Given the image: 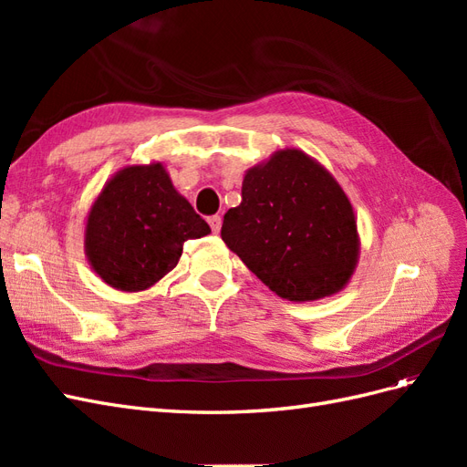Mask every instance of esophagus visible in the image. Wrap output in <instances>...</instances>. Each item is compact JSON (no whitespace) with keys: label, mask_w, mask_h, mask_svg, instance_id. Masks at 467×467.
<instances>
[{"label":"esophagus","mask_w":467,"mask_h":467,"mask_svg":"<svg viewBox=\"0 0 467 467\" xmlns=\"http://www.w3.org/2000/svg\"><path fill=\"white\" fill-rule=\"evenodd\" d=\"M208 223H210L212 232L220 234V228H222V218H220V216H210V218H208Z\"/></svg>","instance_id":"34e87169"}]
</instances>
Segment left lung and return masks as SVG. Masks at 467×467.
<instances>
[{
    "instance_id": "left-lung-1",
    "label": "left lung",
    "mask_w": 467,
    "mask_h": 467,
    "mask_svg": "<svg viewBox=\"0 0 467 467\" xmlns=\"http://www.w3.org/2000/svg\"><path fill=\"white\" fill-rule=\"evenodd\" d=\"M222 239L280 298L314 302L341 292L360 253L357 218L335 177L302 150H280L244 177L242 204Z\"/></svg>"
}]
</instances>
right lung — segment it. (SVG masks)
Wrapping results in <instances>:
<instances>
[{"label": "right lung", "instance_id": "obj_1", "mask_svg": "<svg viewBox=\"0 0 467 467\" xmlns=\"http://www.w3.org/2000/svg\"><path fill=\"white\" fill-rule=\"evenodd\" d=\"M208 234L161 163L129 165L107 181L89 210L86 255L109 286L142 292L173 271L187 239Z\"/></svg>", "mask_w": 467, "mask_h": 467}]
</instances>
